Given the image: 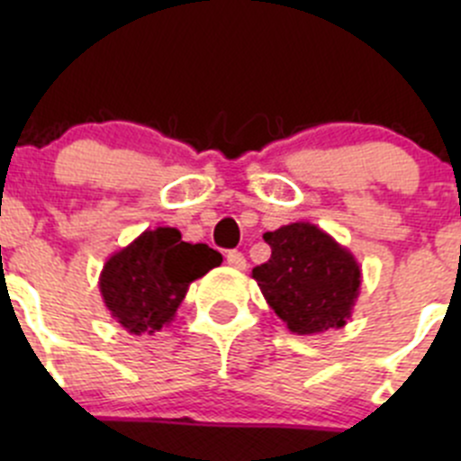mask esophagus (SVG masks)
<instances>
[{
	"label": "esophagus",
	"mask_w": 461,
	"mask_h": 461,
	"mask_svg": "<svg viewBox=\"0 0 461 461\" xmlns=\"http://www.w3.org/2000/svg\"><path fill=\"white\" fill-rule=\"evenodd\" d=\"M227 265L234 269H245L248 267V260H245V257L240 252H227Z\"/></svg>",
	"instance_id": "obj_1"
}]
</instances>
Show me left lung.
Segmentation results:
<instances>
[{
    "instance_id": "1",
    "label": "left lung",
    "mask_w": 461,
    "mask_h": 461,
    "mask_svg": "<svg viewBox=\"0 0 461 461\" xmlns=\"http://www.w3.org/2000/svg\"><path fill=\"white\" fill-rule=\"evenodd\" d=\"M267 263L252 269L265 301L294 334L343 328L361 287L355 254L312 222H290L265 231Z\"/></svg>"
}]
</instances>
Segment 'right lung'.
Instances as JSON below:
<instances>
[{
  "label": "right lung",
  "mask_w": 461,
  "mask_h": 461,
  "mask_svg": "<svg viewBox=\"0 0 461 461\" xmlns=\"http://www.w3.org/2000/svg\"><path fill=\"white\" fill-rule=\"evenodd\" d=\"M221 263L216 249L185 243L176 227H156L111 254L97 285L109 314L127 332L153 334L174 321L189 285Z\"/></svg>",
  "instance_id": "1"
}]
</instances>
